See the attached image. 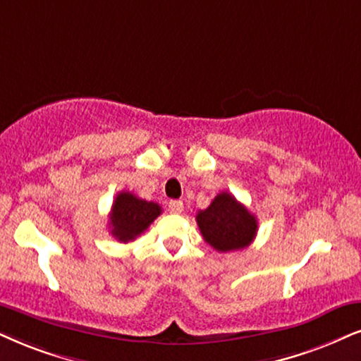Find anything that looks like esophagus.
I'll return each instance as SVG.
<instances>
[{
  "label": "esophagus",
  "instance_id": "esophagus-1",
  "mask_svg": "<svg viewBox=\"0 0 361 361\" xmlns=\"http://www.w3.org/2000/svg\"><path fill=\"white\" fill-rule=\"evenodd\" d=\"M168 209H170V213H181L183 212V202H180V200H171L170 203H168Z\"/></svg>",
  "mask_w": 361,
  "mask_h": 361
}]
</instances>
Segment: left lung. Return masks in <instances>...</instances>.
I'll return each instance as SVG.
<instances>
[{"label": "left lung", "mask_w": 361, "mask_h": 361, "mask_svg": "<svg viewBox=\"0 0 361 361\" xmlns=\"http://www.w3.org/2000/svg\"><path fill=\"white\" fill-rule=\"evenodd\" d=\"M196 223L204 241L221 253L246 248L258 231L255 214L228 191L214 196L207 209H200Z\"/></svg>", "instance_id": "left-lung-1"}]
</instances>
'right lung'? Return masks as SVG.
Listing matches in <instances>:
<instances>
[{
    "mask_svg": "<svg viewBox=\"0 0 361 361\" xmlns=\"http://www.w3.org/2000/svg\"><path fill=\"white\" fill-rule=\"evenodd\" d=\"M161 213V207L154 202H147L130 191H121L113 202L109 213L111 235L121 243L133 241L143 233Z\"/></svg>",
    "mask_w": 361,
    "mask_h": 361,
    "instance_id": "1",
    "label": "right lung"
}]
</instances>
